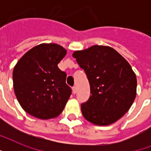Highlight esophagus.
<instances>
[{
    "label": "esophagus",
    "mask_w": 151,
    "mask_h": 151,
    "mask_svg": "<svg viewBox=\"0 0 151 151\" xmlns=\"http://www.w3.org/2000/svg\"><path fill=\"white\" fill-rule=\"evenodd\" d=\"M72 90H73V92L75 94L76 92H77V87L76 86H73V88H72Z\"/></svg>",
    "instance_id": "obj_1"
}]
</instances>
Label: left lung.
I'll list each match as a JSON object with an SVG mask.
<instances>
[{
	"label": "left lung",
	"mask_w": 151,
	"mask_h": 151,
	"mask_svg": "<svg viewBox=\"0 0 151 151\" xmlns=\"http://www.w3.org/2000/svg\"><path fill=\"white\" fill-rule=\"evenodd\" d=\"M72 55L90 84L92 95L81 106L84 117L100 126L118 121L136 96V76L129 62L110 46L93 45Z\"/></svg>",
	"instance_id": "1"
}]
</instances>
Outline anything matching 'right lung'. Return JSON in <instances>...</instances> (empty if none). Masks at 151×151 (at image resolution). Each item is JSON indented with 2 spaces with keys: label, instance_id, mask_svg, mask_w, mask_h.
Here are the masks:
<instances>
[{
  "label": "right lung",
  "instance_id": "1",
  "mask_svg": "<svg viewBox=\"0 0 151 151\" xmlns=\"http://www.w3.org/2000/svg\"><path fill=\"white\" fill-rule=\"evenodd\" d=\"M66 50L57 44H40L22 55L13 70V88L20 106L39 119L58 117L71 94L66 74L58 64Z\"/></svg>",
  "mask_w": 151,
  "mask_h": 151
}]
</instances>
